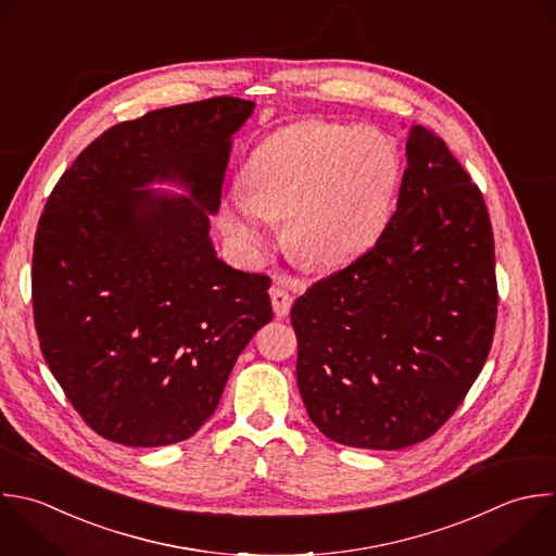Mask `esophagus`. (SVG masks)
<instances>
[{"instance_id": "34e87169", "label": "esophagus", "mask_w": 556, "mask_h": 556, "mask_svg": "<svg viewBox=\"0 0 556 556\" xmlns=\"http://www.w3.org/2000/svg\"><path fill=\"white\" fill-rule=\"evenodd\" d=\"M269 298H271L274 313H276L278 317H287L289 311H291V304H293V295H291L285 287L274 285V287L269 289Z\"/></svg>"}]
</instances>
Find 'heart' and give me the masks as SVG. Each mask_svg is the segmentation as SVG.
<instances>
[{"instance_id":"obj_1","label":"heart","mask_w":556,"mask_h":556,"mask_svg":"<svg viewBox=\"0 0 556 556\" xmlns=\"http://www.w3.org/2000/svg\"><path fill=\"white\" fill-rule=\"evenodd\" d=\"M400 178L395 146L378 130L326 122L291 124L250 154L222 226L241 252H265L271 219L287 217L289 254L308 267H343L389 226Z\"/></svg>"}]
</instances>
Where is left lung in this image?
<instances>
[{"instance_id": "left-lung-1", "label": "left lung", "mask_w": 556, "mask_h": 556, "mask_svg": "<svg viewBox=\"0 0 556 556\" xmlns=\"http://www.w3.org/2000/svg\"><path fill=\"white\" fill-rule=\"evenodd\" d=\"M495 317L482 193L443 139L413 126L389 226L291 308L311 421L328 439L367 450L432 437L478 378Z\"/></svg>"}]
</instances>
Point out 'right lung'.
<instances>
[{
  "label": "right lung",
  "instance_id": "obj_1",
  "mask_svg": "<svg viewBox=\"0 0 556 556\" xmlns=\"http://www.w3.org/2000/svg\"><path fill=\"white\" fill-rule=\"evenodd\" d=\"M254 106L222 96L117 124L48 198L35 326L67 400L109 441L159 447L195 434L274 317L269 276L226 265L208 237L232 135ZM152 181L190 195L152 192Z\"/></svg>",
  "mask_w": 556,
  "mask_h": 556
}]
</instances>
